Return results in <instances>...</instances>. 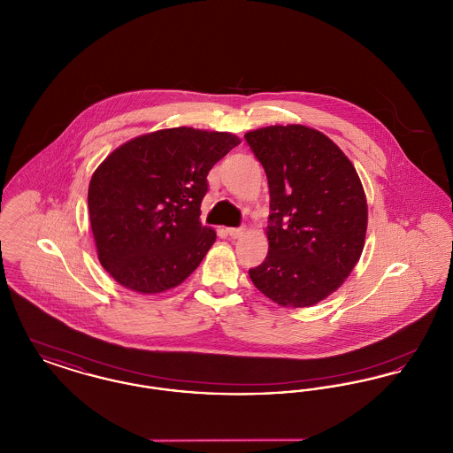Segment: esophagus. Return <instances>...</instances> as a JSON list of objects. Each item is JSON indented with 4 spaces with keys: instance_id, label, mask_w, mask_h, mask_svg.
<instances>
[{
    "instance_id": "esophagus-1",
    "label": "esophagus",
    "mask_w": 453,
    "mask_h": 453,
    "mask_svg": "<svg viewBox=\"0 0 453 453\" xmlns=\"http://www.w3.org/2000/svg\"><path fill=\"white\" fill-rule=\"evenodd\" d=\"M226 231H227V234L233 237V239H237V237H241L244 234V227H227Z\"/></svg>"
}]
</instances>
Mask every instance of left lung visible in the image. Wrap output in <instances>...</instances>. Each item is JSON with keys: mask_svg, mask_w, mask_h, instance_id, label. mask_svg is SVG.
<instances>
[{"mask_svg": "<svg viewBox=\"0 0 453 453\" xmlns=\"http://www.w3.org/2000/svg\"><path fill=\"white\" fill-rule=\"evenodd\" d=\"M263 165L270 211L268 255L250 270L281 307H311L336 292L365 246V190L353 163L326 134L288 124L244 134Z\"/></svg>", "mask_w": 453, "mask_h": 453, "instance_id": "left-lung-1", "label": "left lung"}]
</instances>
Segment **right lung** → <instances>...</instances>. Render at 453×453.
<instances>
[{"mask_svg":"<svg viewBox=\"0 0 453 453\" xmlns=\"http://www.w3.org/2000/svg\"><path fill=\"white\" fill-rule=\"evenodd\" d=\"M241 139L231 132L174 127L137 135L91 174L89 224L108 275L139 294L187 280L216 242L200 222L207 174Z\"/></svg>","mask_w":453,"mask_h":453,"instance_id":"right-lung-1","label":"right lung"}]
</instances>
